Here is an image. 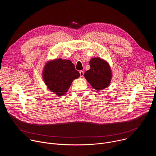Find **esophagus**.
Here are the masks:
<instances>
[{
  "mask_svg": "<svg viewBox=\"0 0 156 156\" xmlns=\"http://www.w3.org/2000/svg\"><path fill=\"white\" fill-rule=\"evenodd\" d=\"M80 77H83V76H84V72L83 71V70H81V71H80Z\"/></svg>",
  "mask_w": 156,
  "mask_h": 156,
  "instance_id": "obj_1",
  "label": "esophagus"
}]
</instances>
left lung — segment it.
Wrapping results in <instances>:
<instances>
[{
	"instance_id": "obj_1",
	"label": "left lung",
	"mask_w": 156,
	"mask_h": 156,
	"mask_svg": "<svg viewBox=\"0 0 156 156\" xmlns=\"http://www.w3.org/2000/svg\"><path fill=\"white\" fill-rule=\"evenodd\" d=\"M91 68L84 74V78L97 91H101L108 86L112 77V70L108 63L99 57L90 60Z\"/></svg>"
}]
</instances>
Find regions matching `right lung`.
<instances>
[{"label": "right lung", "mask_w": 156, "mask_h": 156, "mask_svg": "<svg viewBox=\"0 0 156 156\" xmlns=\"http://www.w3.org/2000/svg\"><path fill=\"white\" fill-rule=\"evenodd\" d=\"M42 75L49 90L62 96L67 93L73 81L80 77V74L70 60L59 58L47 62Z\"/></svg>", "instance_id": "1"}]
</instances>
